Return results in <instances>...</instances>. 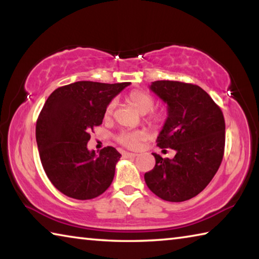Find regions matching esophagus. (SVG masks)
<instances>
[{
  "mask_svg": "<svg viewBox=\"0 0 259 259\" xmlns=\"http://www.w3.org/2000/svg\"><path fill=\"white\" fill-rule=\"evenodd\" d=\"M123 155L126 156V157H136V156H137V154H136V153H129V152H125Z\"/></svg>",
  "mask_w": 259,
  "mask_h": 259,
  "instance_id": "obj_1",
  "label": "esophagus"
}]
</instances>
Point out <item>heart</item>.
Here are the masks:
<instances>
[{
  "label": "heart",
  "instance_id": "heart-1",
  "mask_svg": "<svg viewBox=\"0 0 259 259\" xmlns=\"http://www.w3.org/2000/svg\"><path fill=\"white\" fill-rule=\"evenodd\" d=\"M128 100L133 106L137 109L140 114H147L150 113L153 108H154V99L152 96H150L144 91L134 90L128 95ZM116 108V100L113 99L107 104L106 108H105L104 116L105 119L108 120L113 116L114 112ZM146 121L151 125H159L164 121V115L162 113H154L151 116H148ZM145 138V134L143 131H122L121 134L117 136V142L125 147L129 148H136L138 147L140 140Z\"/></svg>",
  "mask_w": 259,
  "mask_h": 259
}]
</instances>
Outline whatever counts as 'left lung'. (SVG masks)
<instances>
[{
	"mask_svg": "<svg viewBox=\"0 0 259 259\" xmlns=\"http://www.w3.org/2000/svg\"><path fill=\"white\" fill-rule=\"evenodd\" d=\"M168 116L157 146L176 152L174 159L153 153L155 166L145 174L148 188L162 200L183 202L202 192L222 163L225 121L222 109L199 85L178 81L152 82Z\"/></svg>",
	"mask_w": 259,
	"mask_h": 259,
	"instance_id": "obj_1",
	"label": "left lung"
}]
</instances>
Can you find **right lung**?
Returning <instances> with one entry per match:
<instances>
[{
	"instance_id": "add662e5",
	"label": "right lung",
	"mask_w": 259,
	"mask_h": 259,
	"mask_svg": "<svg viewBox=\"0 0 259 259\" xmlns=\"http://www.w3.org/2000/svg\"><path fill=\"white\" fill-rule=\"evenodd\" d=\"M129 84L78 81L47 99L36 122V143L48 178L63 194L90 200L112 184L121 154L112 146L96 154L87 144L95 126L103 123L107 104Z\"/></svg>"
}]
</instances>
